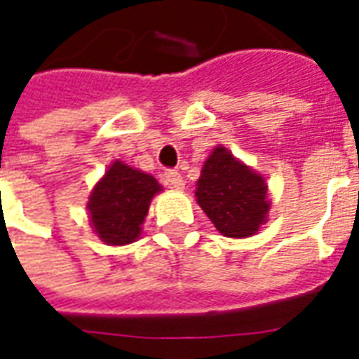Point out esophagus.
Instances as JSON below:
<instances>
[{
	"label": "esophagus",
	"mask_w": 359,
	"mask_h": 359,
	"mask_svg": "<svg viewBox=\"0 0 359 359\" xmlns=\"http://www.w3.org/2000/svg\"><path fill=\"white\" fill-rule=\"evenodd\" d=\"M163 182H165V187L175 188V190H180V188L184 187V180H182V177H180V172L172 171V169L163 172Z\"/></svg>",
	"instance_id": "esophagus-1"
}]
</instances>
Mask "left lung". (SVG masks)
Listing matches in <instances>:
<instances>
[{
  "label": "left lung",
  "instance_id": "obj_1",
  "mask_svg": "<svg viewBox=\"0 0 359 359\" xmlns=\"http://www.w3.org/2000/svg\"><path fill=\"white\" fill-rule=\"evenodd\" d=\"M196 200L219 233L229 238L256 234L271 210L264 177L223 146L205 159L196 182Z\"/></svg>",
  "mask_w": 359,
  "mask_h": 359
}]
</instances>
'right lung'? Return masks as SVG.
I'll list each match as a JSON object with an SVG mask.
<instances>
[{"label":"right lung","instance_id":"right-lung-1","mask_svg":"<svg viewBox=\"0 0 359 359\" xmlns=\"http://www.w3.org/2000/svg\"><path fill=\"white\" fill-rule=\"evenodd\" d=\"M161 184L151 175L115 161L92 190L88 213L97 238L109 246H125L140 238L151 198Z\"/></svg>","mask_w":359,"mask_h":359}]
</instances>
